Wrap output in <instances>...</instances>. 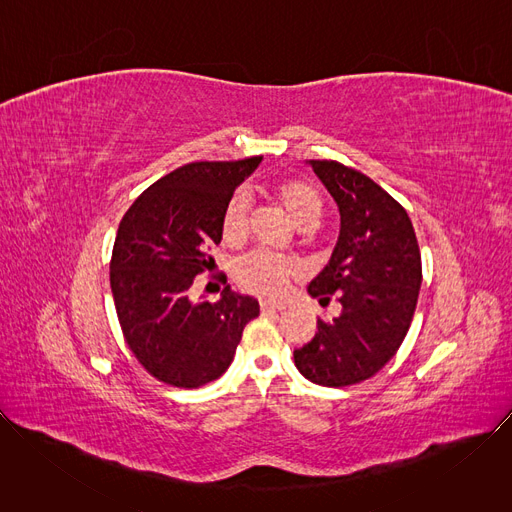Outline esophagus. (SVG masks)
Segmentation results:
<instances>
[{
    "label": "esophagus",
    "instance_id": "1",
    "mask_svg": "<svg viewBox=\"0 0 512 512\" xmlns=\"http://www.w3.org/2000/svg\"><path fill=\"white\" fill-rule=\"evenodd\" d=\"M259 304H261V312H265V314L281 312V310L285 308V304H281V302H269V300H261Z\"/></svg>",
    "mask_w": 512,
    "mask_h": 512
}]
</instances>
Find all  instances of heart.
I'll return each mask as SVG.
<instances>
[{
  "instance_id": "b5f03b06",
  "label": "heart",
  "mask_w": 512,
  "mask_h": 512,
  "mask_svg": "<svg viewBox=\"0 0 512 512\" xmlns=\"http://www.w3.org/2000/svg\"><path fill=\"white\" fill-rule=\"evenodd\" d=\"M275 196L283 202L296 223L316 225L322 214V198L310 184L289 178L275 184ZM251 200L245 190H237L225 204L221 216V235L229 245H239L249 233ZM296 273V263L267 249H255L239 259L235 279L241 289L263 298H279L287 279Z\"/></svg>"
}]
</instances>
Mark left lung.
Listing matches in <instances>:
<instances>
[{
	"label": "left lung",
	"instance_id": "8db88e82",
	"mask_svg": "<svg viewBox=\"0 0 512 512\" xmlns=\"http://www.w3.org/2000/svg\"><path fill=\"white\" fill-rule=\"evenodd\" d=\"M340 210V237L310 296L342 306L332 322L294 350L298 371L322 387H348L377 375L411 326L421 253L407 210L377 182L334 160H310Z\"/></svg>",
	"mask_w": 512,
	"mask_h": 512
}]
</instances>
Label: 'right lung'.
Returning <instances> with one entry per match:
<instances>
[{"instance_id": "1", "label": "right lung", "mask_w": 512, "mask_h": 512, "mask_svg": "<svg viewBox=\"0 0 512 512\" xmlns=\"http://www.w3.org/2000/svg\"><path fill=\"white\" fill-rule=\"evenodd\" d=\"M261 156L192 162L166 174L129 206L111 255V291L123 338L158 381L198 389L233 362L259 302L227 285L221 300H192L194 277L214 265L221 216ZM227 275H212V279Z\"/></svg>"}]
</instances>
